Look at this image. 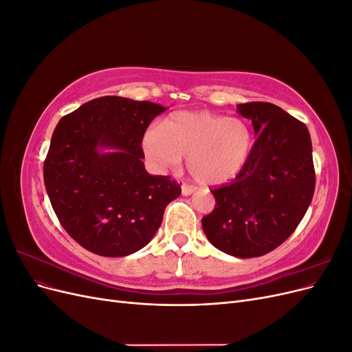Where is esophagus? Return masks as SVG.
I'll return each instance as SVG.
<instances>
[{
    "label": "esophagus",
    "mask_w": 352,
    "mask_h": 352,
    "mask_svg": "<svg viewBox=\"0 0 352 352\" xmlns=\"http://www.w3.org/2000/svg\"><path fill=\"white\" fill-rule=\"evenodd\" d=\"M195 190V186H192V185H186V184H184L182 185V194L184 195H190Z\"/></svg>",
    "instance_id": "1"
}]
</instances>
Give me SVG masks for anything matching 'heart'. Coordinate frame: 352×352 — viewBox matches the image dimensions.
I'll return each mask as SVG.
<instances>
[{
	"label": "heart",
	"mask_w": 352,
	"mask_h": 352,
	"mask_svg": "<svg viewBox=\"0 0 352 352\" xmlns=\"http://www.w3.org/2000/svg\"><path fill=\"white\" fill-rule=\"evenodd\" d=\"M252 135L247 123L210 111H177L162 127H148L142 151L158 173L175 170L186 157L189 173L201 184L220 185L247 164Z\"/></svg>",
	"instance_id": "obj_1"
}]
</instances>
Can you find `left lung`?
<instances>
[{
	"label": "left lung",
	"mask_w": 352,
	"mask_h": 352,
	"mask_svg": "<svg viewBox=\"0 0 352 352\" xmlns=\"http://www.w3.org/2000/svg\"><path fill=\"white\" fill-rule=\"evenodd\" d=\"M238 111L257 135L247 164L232 182L211 189L216 206L201 220L223 252L252 258L278 248L300 225L316 188L307 126L270 102H245Z\"/></svg>",
	"instance_id": "8db88e82"
}]
</instances>
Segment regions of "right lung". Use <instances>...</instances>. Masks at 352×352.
Masks as SVG:
<instances>
[{
	"label": "right lung",
	"instance_id": "add662e5",
	"mask_svg": "<svg viewBox=\"0 0 352 352\" xmlns=\"http://www.w3.org/2000/svg\"><path fill=\"white\" fill-rule=\"evenodd\" d=\"M162 105L100 97L56 126L44 162V182L61 226L85 250L124 257L144 248L180 195L170 176H151L142 136ZM111 147L113 153H101Z\"/></svg>",
	"mask_w": 352,
	"mask_h": 352
}]
</instances>
